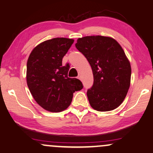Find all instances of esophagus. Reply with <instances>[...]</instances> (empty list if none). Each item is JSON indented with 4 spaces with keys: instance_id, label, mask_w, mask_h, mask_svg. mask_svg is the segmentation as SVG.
Returning <instances> with one entry per match:
<instances>
[{
    "instance_id": "obj_1",
    "label": "esophagus",
    "mask_w": 153,
    "mask_h": 153,
    "mask_svg": "<svg viewBox=\"0 0 153 153\" xmlns=\"http://www.w3.org/2000/svg\"><path fill=\"white\" fill-rule=\"evenodd\" d=\"M78 79H80V80H82V77H81V75H78Z\"/></svg>"
}]
</instances>
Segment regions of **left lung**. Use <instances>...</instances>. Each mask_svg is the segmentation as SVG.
I'll return each mask as SVG.
<instances>
[{
  "label": "left lung",
  "instance_id": "8db88e82",
  "mask_svg": "<svg viewBox=\"0 0 153 153\" xmlns=\"http://www.w3.org/2000/svg\"><path fill=\"white\" fill-rule=\"evenodd\" d=\"M75 47L92 69L94 84L87 92L91 106L102 112L117 108L127 96L131 74L120 45L113 38L91 36L78 38Z\"/></svg>",
  "mask_w": 153,
  "mask_h": 153
}]
</instances>
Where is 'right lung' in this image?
Masks as SVG:
<instances>
[{
    "instance_id": "right-lung-1",
    "label": "right lung",
    "mask_w": 153,
    "mask_h": 153,
    "mask_svg": "<svg viewBox=\"0 0 153 153\" xmlns=\"http://www.w3.org/2000/svg\"><path fill=\"white\" fill-rule=\"evenodd\" d=\"M74 42L55 38L38 45L30 52L26 65V82L38 105L50 112L66 110L73 93L82 89L77 78L68 77L69 64L62 66V59Z\"/></svg>"
}]
</instances>
